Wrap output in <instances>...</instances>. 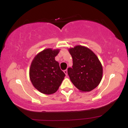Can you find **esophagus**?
Listing matches in <instances>:
<instances>
[{
  "label": "esophagus",
  "instance_id": "34e87169",
  "mask_svg": "<svg viewBox=\"0 0 128 128\" xmlns=\"http://www.w3.org/2000/svg\"><path fill=\"white\" fill-rule=\"evenodd\" d=\"M64 73H65V74H66V75L67 76V70H64Z\"/></svg>",
  "mask_w": 128,
  "mask_h": 128
}]
</instances>
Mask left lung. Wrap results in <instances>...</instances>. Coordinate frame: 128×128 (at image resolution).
Here are the masks:
<instances>
[{"mask_svg":"<svg viewBox=\"0 0 128 128\" xmlns=\"http://www.w3.org/2000/svg\"><path fill=\"white\" fill-rule=\"evenodd\" d=\"M68 50L73 58L72 68L67 70L72 82L81 92H88L96 88L102 79L103 67L96 54L81 45Z\"/></svg>","mask_w":128,"mask_h":128,"instance_id":"left-lung-1","label":"left lung"}]
</instances>
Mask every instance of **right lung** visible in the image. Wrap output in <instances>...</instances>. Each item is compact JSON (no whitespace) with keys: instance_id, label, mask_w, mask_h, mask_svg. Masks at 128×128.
Segmentation results:
<instances>
[{"instance_id":"right-lung-1","label":"right lung","mask_w":128,"mask_h":128,"mask_svg":"<svg viewBox=\"0 0 128 128\" xmlns=\"http://www.w3.org/2000/svg\"><path fill=\"white\" fill-rule=\"evenodd\" d=\"M60 51L52 48L44 49L36 55L30 64V81L38 91L44 94L55 93L66 76L55 59Z\"/></svg>"}]
</instances>
